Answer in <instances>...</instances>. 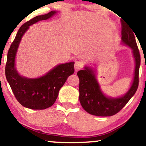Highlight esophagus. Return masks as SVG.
<instances>
[{
	"label": "esophagus",
	"instance_id": "obj_1",
	"mask_svg": "<svg viewBox=\"0 0 146 146\" xmlns=\"http://www.w3.org/2000/svg\"><path fill=\"white\" fill-rule=\"evenodd\" d=\"M83 68V63L81 61H75V71L77 72L79 69Z\"/></svg>",
	"mask_w": 146,
	"mask_h": 146
}]
</instances>
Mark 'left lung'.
Wrapping results in <instances>:
<instances>
[{
	"mask_svg": "<svg viewBox=\"0 0 146 146\" xmlns=\"http://www.w3.org/2000/svg\"><path fill=\"white\" fill-rule=\"evenodd\" d=\"M121 23V42L131 48L135 61L133 79L129 89L125 94L117 98L107 96L101 89L96 78V71L89 66L77 72L79 78V101L87 113L96 116H111L119 111L136 92L139 84L140 55L133 31L127 25Z\"/></svg>",
	"mask_w": 146,
	"mask_h": 146,
	"instance_id": "left-lung-1",
	"label": "left lung"
}]
</instances>
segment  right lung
<instances>
[{"mask_svg":"<svg viewBox=\"0 0 146 146\" xmlns=\"http://www.w3.org/2000/svg\"><path fill=\"white\" fill-rule=\"evenodd\" d=\"M57 11H50L46 15H38L23 24L17 32L7 55L5 67L6 78L17 101L23 106L31 110H44L53 106L57 100L60 89L68 77L73 74L75 62L59 64L43 76L27 78L17 71L15 59L23 35L29 27L40 21L54 16Z\"/></svg>","mask_w":146,"mask_h":146,"instance_id":"right-lung-1","label":"right lung"}]
</instances>
